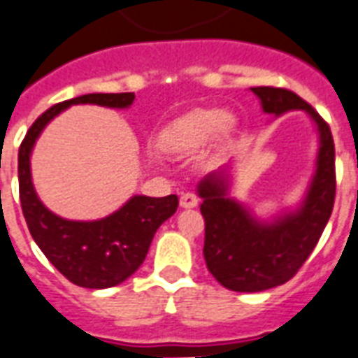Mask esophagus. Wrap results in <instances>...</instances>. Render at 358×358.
<instances>
[{
    "label": "esophagus",
    "mask_w": 358,
    "mask_h": 358,
    "mask_svg": "<svg viewBox=\"0 0 358 358\" xmlns=\"http://www.w3.org/2000/svg\"><path fill=\"white\" fill-rule=\"evenodd\" d=\"M199 204V197L195 193H182V197H180V206L182 208H195Z\"/></svg>",
    "instance_id": "esophagus-1"
}]
</instances>
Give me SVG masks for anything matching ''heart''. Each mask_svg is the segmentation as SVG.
<instances>
[{
	"instance_id": "heart-1",
	"label": "heart",
	"mask_w": 358,
	"mask_h": 358,
	"mask_svg": "<svg viewBox=\"0 0 358 358\" xmlns=\"http://www.w3.org/2000/svg\"><path fill=\"white\" fill-rule=\"evenodd\" d=\"M229 124V114L222 108H197L178 120L163 135V148L174 154L193 152Z\"/></svg>"
}]
</instances>
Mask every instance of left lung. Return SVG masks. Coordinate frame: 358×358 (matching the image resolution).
<instances>
[{
    "instance_id": "1",
    "label": "left lung",
    "mask_w": 358,
    "mask_h": 358,
    "mask_svg": "<svg viewBox=\"0 0 358 358\" xmlns=\"http://www.w3.org/2000/svg\"><path fill=\"white\" fill-rule=\"evenodd\" d=\"M252 92L268 114L306 110L319 129L317 171L306 201L294 214L259 223L227 195V180L210 174L199 184L204 217V261L223 287L257 293L289 282L317 245L336 195L334 141L329 124L310 103L285 88L257 86Z\"/></svg>"
}]
</instances>
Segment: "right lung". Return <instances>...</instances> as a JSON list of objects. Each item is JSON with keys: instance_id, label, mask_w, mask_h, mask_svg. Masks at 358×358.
Returning a JSON list of instances; mask_svg holds the SVG:
<instances>
[{"instance_id": "1", "label": "right lung", "mask_w": 358, "mask_h": 358, "mask_svg": "<svg viewBox=\"0 0 358 358\" xmlns=\"http://www.w3.org/2000/svg\"><path fill=\"white\" fill-rule=\"evenodd\" d=\"M135 94H88L50 106L27 129L18 150V191L27 229L56 268L78 287L106 289L125 282L150 250L155 231L178 208V197L135 195L108 217L97 222H69L41 203L31 184L29 154L37 136L54 116L78 103L125 108Z\"/></svg>"}]
</instances>
